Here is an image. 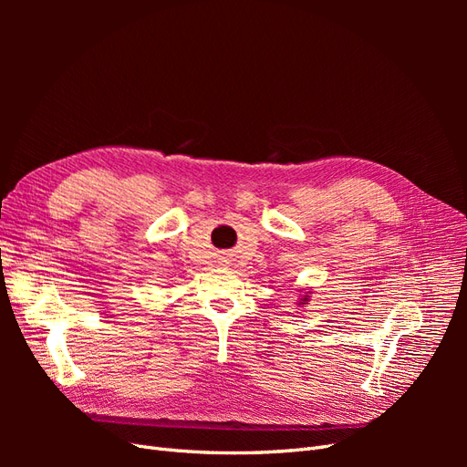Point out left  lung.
<instances>
[{"instance_id":"obj_1","label":"left lung","mask_w":467,"mask_h":467,"mask_svg":"<svg viewBox=\"0 0 467 467\" xmlns=\"http://www.w3.org/2000/svg\"><path fill=\"white\" fill-rule=\"evenodd\" d=\"M300 300H302V302H300V304H306V302H307V300H309V298H307V296H304V298H300Z\"/></svg>"}]
</instances>
